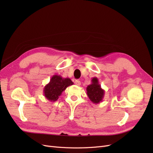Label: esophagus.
<instances>
[{"instance_id":"obj_1","label":"esophagus","mask_w":153,"mask_h":153,"mask_svg":"<svg viewBox=\"0 0 153 153\" xmlns=\"http://www.w3.org/2000/svg\"><path fill=\"white\" fill-rule=\"evenodd\" d=\"M75 84L78 85V86H80L81 85V82L80 80H76L75 81Z\"/></svg>"}]
</instances>
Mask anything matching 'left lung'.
Returning <instances> with one entry per match:
<instances>
[{"label": "left lung", "mask_w": 153, "mask_h": 153, "mask_svg": "<svg viewBox=\"0 0 153 153\" xmlns=\"http://www.w3.org/2000/svg\"><path fill=\"white\" fill-rule=\"evenodd\" d=\"M91 84L86 88L88 98L94 104H98L103 101L105 95V90L101 87L98 78L93 77Z\"/></svg>", "instance_id": "1"}]
</instances>
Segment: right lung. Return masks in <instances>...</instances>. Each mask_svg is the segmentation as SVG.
<instances>
[{
	"label": "right lung",
	"mask_w": 153,
	"mask_h": 153,
	"mask_svg": "<svg viewBox=\"0 0 153 153\" xmlns=\"http://www.w3.org/2000/svg\"><path fill=\"white\" fill-rule=\"evenodd\" d=\"M73 82L69 78H62L61 75H54L48 84L43 89L44 96L50 101H57L64 91L68 86L72 85Z\"/></svg>",
	"instance_id": "right-lung-1"
}]
</instances>
